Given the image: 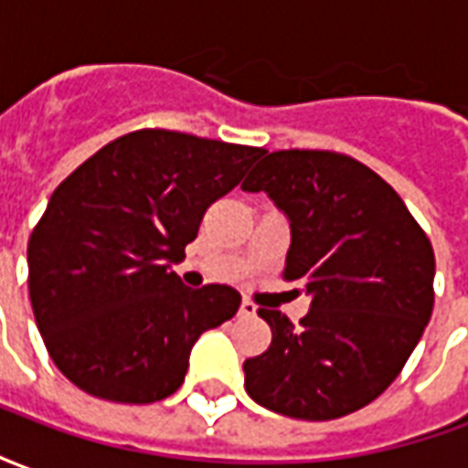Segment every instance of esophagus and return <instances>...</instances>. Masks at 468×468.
Here are the masks:
<instances>
[{"mask_svg":"<svg viewBox=\"0 0 468 468\" xmlns=\"http://www.w3.org/2000/svg\"><path fill=\"white\" fill-rule=\"evenodd\" d=\"M255 314H258V305H255L253 301H243V303H240V315H243V318H253Z\"/></svg>","mask_w":468,"mask_h":468,"instance_id":"obj_1","label":"esophagus"}]
</instances>
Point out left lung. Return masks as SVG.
Returning <instances> with one entry per match:
<instances>
[{
    "mask_svg": "<svg viewBox=\"0 0 468 468\" xmlns=\"http://www.w3.org/2000/svg\"><path fill=\"white\" fill-rule=\"evenodd\" d=\"M243 190H263L288 215L283 278L311 295L298 325L258 308L273 341L243 363L245 391L303 421L368 406L401 373L431 318V240L391 185L344 153L265 154Z\"/></svg>",
    "mask_w": 468,
    "mask_h": 468,
    "instance_id": "1",
    "label": "left lung"
}]
</instances>
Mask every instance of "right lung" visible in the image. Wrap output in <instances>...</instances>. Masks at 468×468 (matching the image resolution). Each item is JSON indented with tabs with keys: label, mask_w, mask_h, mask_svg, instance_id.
<instances>
[{
	"label": "right lung",
	"mask_w": 468,
	"mask_h": 468,
	"mask_svg": "<svg viewBox=\"0 0 468 468\" xmlns=\"http://www.w3.org/2000/svg\"><path fill=\"white\" fill-rule=\"evenodd\" d=\"M263 147L134 130L57 185L27 245L29 301L52 361L77 388L154 403L185 381L195 341L230 321V285L187 288L170 271L205 210Z\"/></svg>",
	"instance_id": "add662e5"
}]
</instances>
